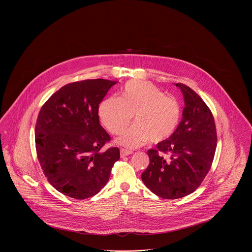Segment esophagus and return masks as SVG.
<instances>
[{"label": "esophagus", "mask_w": 252, "mask_h": 252, "mask_svg": "<svg viewBox=\"0 0 252 252\" xmlns=\"http://www.w3.org/2000/svg\"><path fill=\"white\" fill-rule=\"evenodd\" d=\"M132 153H133V152L130 151V150L124 149V148H122V149H121V157L128 156V155H130Z\"/></svg>", "instance_id": "esophagus-1"}]
</instances>
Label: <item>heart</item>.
<instances>
[{"label":"heart","instance_id":"1","mask_svg":"<svg viewBox=\"0 0 252 252\" xmlns=\"http://www.w3.org/2000/svg\"><path fill=\"white\" fill-rule=\"evenodd\" d=\"M135 123L117 139V143L136 148L150 140L160 142L169 138L180 119L179 102L156 85L133 80L124 86L122 97L109 96L99 107V117L112 134H120L131 120Z\"/></svg>","mask_w":252,"mask_h":252}]
</instances>
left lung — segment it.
<instances>
[{
	"label": "left lung",
	"instance_id": "obj_1",
	"mask_svg": "<svg viewBox=\"0 0 252 252\" xmlns=\"http://www.w3.org/2000/svg\"><path fill=\"white\" fill-rule=\"evenodd\" d=\"M176 86L184 97L182 119L167 140L147 151L150 162L142 174L144 185L165 199L186 196L199 187L212 166L217 142L211 109L191 88Z\"/></svg>",
	"mask_w": 252,
	"mask_h": 252
}]
</instances>
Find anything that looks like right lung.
I'll list each match as a JSON object with an SVG mask.
<instances>
[{"label":"right lung","mask_w":252,"mask_h":252,"mask_svg":"<svg viewBox=\"0 0 252 252\" xmlns=\"http://www.w3.org/2000/svg\"><path fill=\"white\" fill-rule=\"evenodd\" d=\"M117 83L88 79L65 85L49 98L36 119L37 158L50 184L75 199L95 195L120 158L118 147L102 151L110 137L99 123V104Z\"/></svg>","instance_id":"right-lung-1"}]
</instances>
